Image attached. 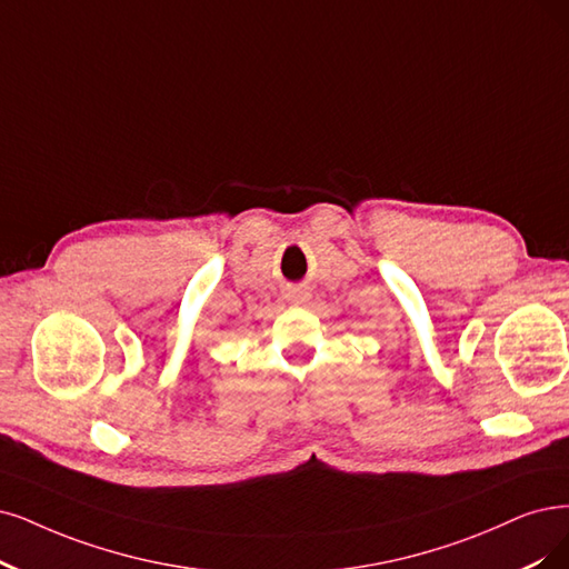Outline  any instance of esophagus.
I'll return each instance as SVG.
<instances>
[{"label":"esophagus","mask_w":569,"mask_h":569,"mask_svg":"<svg viewBox=\"0 0 569 569\" xmlns=\"http://www.w3.org/2000/svg\"><path fill=\"white\" fill-rule=\"evenodd\" d=\"M290 300H292V302H305V300H307V292L300 290V288L292 290V292H290Z\"/></svg>","instance_id":"34e87169"}]
</instances>
